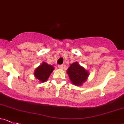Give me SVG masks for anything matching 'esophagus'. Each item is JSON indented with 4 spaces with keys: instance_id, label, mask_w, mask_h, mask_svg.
Instances as JSON below:
<instances>
[{
    "instance_id": "34e87169",
    "label": "esophagus",
    "mask_w": 124,
    "mask_h": 124,
    "mask_svg": "<svg viewBox=\"0 0 124 124\" xmlns=\"http://www.w3.org/2000/svg\"><path fill=\"white\" fill-rule=\"evenodd\" d=\"M58 68L59 69H61V70H62V69L63 68V65H59L58 66Z\"/></svg>"
}]
</instances>
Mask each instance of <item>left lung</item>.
Returning a JSON list of instances; mask_svg holds the SVG:
<instances>
[{
	"instance_id": "left-lung-1",
	"label": "left lung",
	"mask_w": 124,
	"mask_h": 124,
	"mask_svg": "<svg viewBox=\"0 0 124 124\" xmlns=\"http://www.w3.org/2000/svg\"><path fill=\"white\" fill-rule=\"evenodd\" d=\"M67 74L74 85L80 86L87 80L89 73L77 62L71 64L67 70Z\"/></svg>"
}]
</instances>
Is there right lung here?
<instances>
[{
  "mask_svg": "<svg viewBox=\"0 0 124 124\" xmlns=\"http://www.w3.org/2000/svg\"><path fill=\"white\" fill-rule=\"evenodd\" d=\"M53 70L54 68L53 66L43 62L41 65L36 69L34 74L36 78L41 83H44L47 80Z\"/></svg>",
  "mask_w": 124,
  "mask_h": 124,
  "instance_id": "1",
  "label": "right lung"
}]
</instances>
